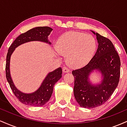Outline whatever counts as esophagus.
<instances>
[{"label": "esophagus", "instance_id": "obj_1", "mask_svg": "<svg viewBox=\"0 0 127 127\" xmlns=\"http://www.w3.org/2000/svg\"><path fill=\"white\" fill-rule=\"evenodd\" d=\"M63 72L64 73H68V72H70V70L68 69V68L64 67H63Z\"/></svg>", "mask_w": 127, "mask_h": 127}]
</instances>
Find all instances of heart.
Returning a JSON list of instances; mask_svg holds the SVG:
<instances>
[{
	"instance_id": "b5f03b06",
	"label": "heart",
	"mask_w": 127,
	"mask_h": 127,
	"mask_svg": "<svg viewBox=\"0 0 127 127\" xmlns=\"http://www.w3.org/2000/svg\"><path fill=\"white\" fill-rule=\"evenodd\" d=\"M57 51L66 55V62L72 67H81L87 64L95 53L96 41L91 34L69 32L60 37Z\"/></svg>"
}]
</instances>
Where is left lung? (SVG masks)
I'll return each mask as SVG.
<instances>
[{
  "label": "left lung",
  "instance_id": "1",
  "mask_svg": "<svg viewBox=\"0 0 127 127\" xmlns=\"http://www.w3.org/2000/svg\"><path fill=\"white\" fill-rule=\"evenodd\" d=\"M91 32L98 43L97 52L85 66L72 72L75 98L81 107L88 109L101 106L110 98L118 85L121 66L120 58L112 42ZM96 71L100 72L102 79L94 84L90 75Z\"/></svg>",
  "mask_w": 127,
  "mask_h": 127
}]
</instances>
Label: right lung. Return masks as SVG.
I'll list each match as a JSON object with an SVG mask.
<instances>
[{"instance_id": "obj_1", "label": "right lung", "mask_w": 127, "mask_h": 127, "mask_svg": "<svg viewBox=\"0 0 127 127\" xmlns=\"http://www.w3.org/2000/svg\"><path fill=\"white\" fill-rule=\"evenodd\" d=\"M52 30L53 29L49 27H37L30 29L17 37L9 48L6 63V77L15 97L20 102L26 105L39 107L43 106L49 101L55 83L62 78V68L59 67L49 72L41 85L35 91L31 93H24L15 87L12 81L10 72L11 57L16 48L27 42L38 41L51 45V42L48 40V36Z\"/></svg>"}]
</instances>
